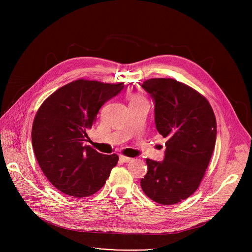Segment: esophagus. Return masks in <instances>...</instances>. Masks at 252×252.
Returning a JSON list of instances; mask_svg holds the SVG:
<instances>
[{
  "mask_svg": "<svg viewBox=\"0 0 252 252\" xmlns=\"http://www.w3.org/2000/svg\"><path fill=\"white\" fill-rule=\"evenodd\" d=\"M120 159H121L123 162H129V161H131L133 158H128V157H126V156H124V155H120Z\"/></svg>",
  "mask_w": 252,
  "mask_h": 252,
  "instance_id": "34e87169",
  "label": "esophagus"
}]
</instances>
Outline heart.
Segmentation results:
<instances>
[{"label":"heart","instance_id":"heart-1","mask_svg":"<svg viewBox=\"0 0 252 252\" xmlns=\"http://www.w3.org/2000/svg\"><path fill=\"white\" fill-rule=\"evenodd\" d=\"M141 100H147V99H146L145 97H143L142 95L137 94H133L132 97H131V101H141Z\"/></svg>","mask_w":252,"mask_h":252}]
</instances>
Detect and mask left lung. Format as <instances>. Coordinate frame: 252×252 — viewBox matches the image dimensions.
Returning <instances> with one entry per match:
<instances>
[{
  "label": "left lung",
  "mask_w": 252,
  "mask_h": 252,
  "mask_svg": "<svg viewBox=\"0 0 252 252\" xmlns=\"http://www.w3.org/2000/svg\"><path fill=\"white\" fill-rule=\"evenodd\" d=\"M155 99L158 131L166 138L160 162L147 158L142 191L154 201L170 205L198 189L217 140V120L208 100L173 79H150L141 85Z\"/></svg>",
  "instance_id": "obj_1"
}]
</instances>
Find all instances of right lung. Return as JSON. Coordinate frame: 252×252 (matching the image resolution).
I'll use <instances>...</instances> for the list:
<instances>
[{
    "label": "right lung",
    "instance_id": "right-lung-1",
    "mask_svg": "<svg viewBox=\"0 0 252 252\" xmlns=\"http://www.w3.org/2000/svg\"><path fill=\"white\" fill-rule=\"evenodd\" d=\"M123 89L124 83L80 79L58 89L39 107L32 127L34 156L49 182L63 193L93 195L117 165L116 154H99L84 141L101 105Z\"/></svg>",
    "mask_w": 252,
    "mask_h": 252
}]
</instances>
